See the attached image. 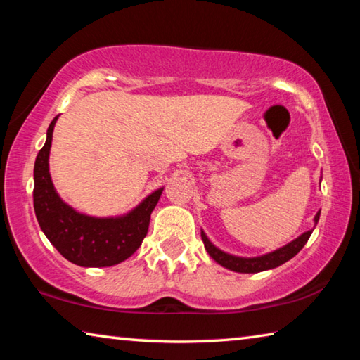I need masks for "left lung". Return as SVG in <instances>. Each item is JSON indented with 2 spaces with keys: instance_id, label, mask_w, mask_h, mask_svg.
Returning <instances> with one entry per match:
<instances>
[{
  "instance_id": "left-lung-1",
  "label": "left lung",
  "mask_w": 360,
  "mask_h": 360,
  "mask_svg": "<svg viewBox=\"0 0 360 360\" xmlns=\"http://www.w3.org/2000/svg\"><path fill=\"white\" fill-rule=\"evenodd\" d=\"M319 216H321V211H318V214L314 216V224H318ZM313 230L304 231V233L298 236L297 240L290 241L289 245L276 249V251L265 254V255H260V257H249V259L248 257H236V255H231V254L221 251V249H217L208 240V236L205 235V231H202V240L205 243V249L208 251V254L217 262L219 265L229 268V270H231V271H238V273H259V271H265V270H270V268H276L279 265H283L284 262L290 260L295 254L300 252L302 248L307 245V241L309 240V236H311Z\"/></svg>"
}]
</instances>
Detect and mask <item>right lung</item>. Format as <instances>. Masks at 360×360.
I'll return each mask as SVG.
<instances>
[{
	"label": "right lung",
	"mask_w": 360,
	"mask_h": 360,
	"mask_svg": "<svg viewBox=\"0 0 360 360\" xmlns=\"http://www.w3.org/2000/svg\"><path fill=\"white\" fill-rule=\"evenodd\" d=\"M58 119L47 129V139L34 162L33 205L36 219L47 240L66 260L79 266L117 265L141 246L148 235L150 212L163 192H152L135 210L120 217H92L66 205L53 188L49 173L52 131Z\"/></svg>",
	"instance_id": "add662e5"
}]
</instances>
